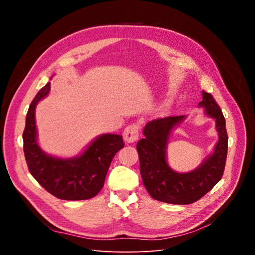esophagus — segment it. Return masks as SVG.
<instances>
[{"label": "esophagus", "mask_w": 255, "mask_h": 255, "mask_svg": "<svg viewBox=\"0 0 255 255\" xmlns=\"http://www.w3.org/2000/svg\"><path fill=\"white\" fill-rule=\"evenodd\" d=\"M139 136V127L137 125H129L126 128L123 132V138L127 142H134L138 139Z\"/></svg>", "instance_id": "esophagus-1"}]
</instances>
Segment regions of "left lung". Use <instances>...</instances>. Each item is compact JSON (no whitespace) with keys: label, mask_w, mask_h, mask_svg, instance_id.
I'll use <instances>...</instances> for the list:
<instances>
[{"label":"left lung","mask_w":255,"mask_h":255,"mask_svg":"<svg viewBox=\"0 0 255 255\" xmlns=\"http://www.w3.org/2000/svg\"><path fill=\"white\" fill-rule=\"evenodd\" d=\"M203 106L207 116L216 120L219 140L214 153L196 170L177 173L166 161V145L171 129L185 116H168L154 119L143 128L144 138L137 142L140 174L149 195L165 203L191 204L206 195L217 184L225 171L228 154L226 119L218 104L208 92L202 91Z\"/></svg>","instance_id":"8db88e82"}]
</instances>
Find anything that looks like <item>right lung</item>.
<instances>
[{
  "mask_svg": "<svg viewBox=\"0 0 255 255\" xmlns=\"http://www.w3.org/2000/svg\"><path fill=\"white\" fill-rule=\"evenodd\" d=\"M49 92L50 83L38 91L26 114L23 151L28 170L45 190L58 199L75 201L94 198L103 187L115 154L125 146L122 136H100L81 156L72 159L47 155L37 143L35 109Z\"/></svg>",
  "mask_w": 255,
  "mask_h": 255,
  "instance_id": "add662e5",
  "label": "right lung"
}]
</instances>
